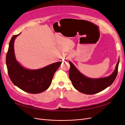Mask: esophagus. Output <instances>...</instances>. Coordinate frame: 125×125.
<instances>
[{
  "instance_id": "34e87169",
  "label": "esophagus",
  "mask_w": 125,
  "mask_h": 125,
  "mask_svg": "<svg viewBox=\"0 0 125 125\" xmlns=\"http://www.w3.org/2000/svg\"><path fill=\"white\" fill-rule=\"evenodd\" d=\"M65 59H68V57H66Z\"/></svg>"
}]
</instances>
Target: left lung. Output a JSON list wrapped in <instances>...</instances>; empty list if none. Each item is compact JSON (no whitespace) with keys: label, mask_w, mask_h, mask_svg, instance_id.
<instances>
[{"label":"left lung","mask_w":125,"mask_h":125,"mask_svg":"<svg viewBox=\"0 0 125 125\" xmlns=\"http://www.w3.org/2000/svg\"><path fill=\"white\" fill-rule=\"evenodd\" d=\"M70 68L69 71V78L74 88L82 93L94 94L99 93L110 86L114 81L118 73L119 58L115 69L107 77L92 79L86 77L79 71L73 64L69 62Z\"/></svg>","instance_id":"1"}]
</instances>
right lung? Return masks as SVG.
<instances>
[{
	"label": "right lung",
	"instance_id": "1",
	"mask_svg": "<svg viewBox=\"0 0 125 125\" xmlns=\"http://www.w3.org/2000/svg\"><path fill=\"white\" fill-rule=\"evenodd\" d=\"M20 34L12 37L6 55L9 78L15 85L25 92L32 94L43 92L50 86L54 74L62 62H56L36 70H30L22 67L17 61L14 52V42Z\"/></svg>",
	"mask_w": 125,
	"mask_h": 125
}]
</instances>
